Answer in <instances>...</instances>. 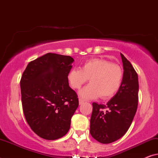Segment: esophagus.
I'll return each mask as SVG.
<instances>
[{
	"label": "esophagus",
	"instance_id": "obj_1",
	"mask_svg": "<svg viewBox=\"0 0 158 158\" xmlns=\"http://www.w3.org/2000/svg\"><path fill=\"white\" fill-rule=\"evenodd\" d=\"M79 105H82V104H84V100H83L82 98H79Z\"/></svg>",
	"mask_w": 158,
	"mask_h": 158
}]
</instances>
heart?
Segmentation results:
<instances>
[{
	"label": "heart",
	"instance_id": "obj_1",
	"mask_svg": "<svg viewBox=\"0 0 158 158\" xmlns=\"http://www.w3.org/2000/svg\"><path fill=\"white\" fill-rule=\"evenodd\" d=\"M68 81L74 89H79L89 79V84L80 90L86 99L100 96L102 99L113 97L119 90L123 79L121 67L103 58H93L83 64L81 69L74 68L68 74Z\"/></svg>",
	"mask_w": 158,
	"mask_h": 158
}]
</instances>
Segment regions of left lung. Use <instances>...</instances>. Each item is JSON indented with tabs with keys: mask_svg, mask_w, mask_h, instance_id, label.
<instances>
[{
	"mask_svg": "<svg viewBox=\"0 0 158 158\" xmlns=\"http://www.w3.org/2000/svg\"><path fill=\"white\" fill-rule=\"evenodd\" d=\"M123 79L119 90L106 105L93 103L90 132L102 143H110L121 138L130 127L138 106L139 81L137 72L121 53Z\"/></svg>",
	"mask_w": 158,
	"mask_h": 158,
	"instance_id": "1",
	"label": "left lung"
}]
</instances>
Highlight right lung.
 <instances>
[{
	"label": "right lung",
	"instance_id": "add662e5",
	"mask_svg": "<svg viewBox=\"0 0 158 158\" xmlns=\"http://www.w3.org/2000/svg\"><path fill=\"white\" fill-rule=\"evenodd\" d=\"M73 61L69 56L47 53L31 61L21 76L23 114L32 130L44 139L65 136L79 106L68 78Z\"/></svg>",
	"mask_w": 158,
	"mask_h": 158
}]
</instances>
